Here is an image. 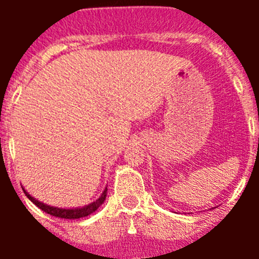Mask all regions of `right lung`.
Listing matches in <instances>:
<instances>
[{
  "label": "right lung",
  "mask_w": 259,
  "mask_h": 259,
  "mask_svg": "<svg viewBox=\"0 0 259 259\" xmlns=\"http://www.w3.org/2000/svg\"><path fill=\"white\" fill-rule=\"evenodd\" d=\"M23 191H24V189H23ZM24 193H26V196L32 201V202L35 203L36 206L40 207L42 211L53 215V217H57V218H63V219H80V218H84V217H88V215H91L92 212H95L98 207L101 206L102 203H104L105 198H106L107 189H105L104 193L101 194V197L98 198V200H96L95 202H92L91 205H88V206L79 207V209H59V207L49 206V205H45V203L35 200V198L32 197V196H29L26 191H24Z\"/></svg>",
  "instance_id": "obj_1"
}]
</instances>
